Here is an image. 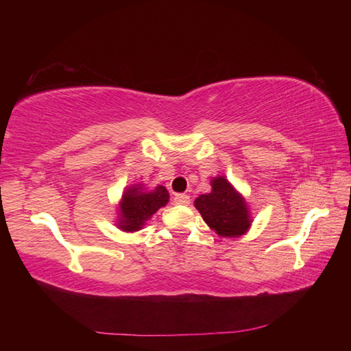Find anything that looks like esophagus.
I'll return each mask as SVG.
<instances>
[{"instance_id": "esophagus-1", "label": "esophagus", "mask_w": 351, "mask_h": 351, "mask_svg": "<svg viewBox=\"0 0 351 351\" xmlns=\"http://www.w3.org/2000/svg\"><path fill=\"white\" fill-rule=\"evenodd\" d=\"M173 202L176 205H189L190 204V196L189 195H175Z\"/></svg>"}]
</instances>
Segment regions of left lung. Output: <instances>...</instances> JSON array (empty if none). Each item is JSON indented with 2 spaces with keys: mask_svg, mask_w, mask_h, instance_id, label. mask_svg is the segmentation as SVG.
<instances>
[{
  "mask_svg": "<svg viewBox=\"0 0 351 351\" xmlns=\"http://www.w3.org/2000/svg\"><path fill=\"white\" fill-rule=\"evenodd\" d=\"M195 206L219 237H241L252 226L253 219L247 202L225 176L213 178L211 191L196 197Z\"/></svg>",
  "mask_w": 351,
  "mask_h": 351,
  "instance_id": "8db88e82",
  "label": "left lung"
}]
</instances>
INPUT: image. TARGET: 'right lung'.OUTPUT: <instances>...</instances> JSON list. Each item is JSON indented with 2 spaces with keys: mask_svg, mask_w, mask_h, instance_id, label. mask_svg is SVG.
Wrapping results in <instances>:
<instances>
[{
  "mask_svg": "<svg viewBox=\"0 0 351 351\" xmlns=\"http://www.w3.org/2000/svg\"><path fill=\"white\" fill-rule=\"evenodd\" d=\"M169 191L162 185L155 189H147L145 184L125 187L117 205L116 226L123 232H137L160 208L169 204Z\"/></svg>",
  "mask_w": 351,
  "mask_h": 351,
  "instance_id": "1",
  "label": "right lung"
}]
</instances>
